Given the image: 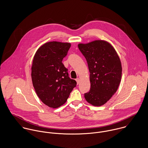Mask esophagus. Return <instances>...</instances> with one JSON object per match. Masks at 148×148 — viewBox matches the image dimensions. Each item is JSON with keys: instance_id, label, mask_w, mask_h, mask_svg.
<instances>
[{"instance_id": "esophagus-1", "label": "esophagus", "mask_w": 148, "mask_h": 148, "mask_svg": "<svg viewBox=\"0 0 148 148\" xmlns=\"http://www.w3.org/2000/svg\"><path fill=\"white\" fill-rule=\"evenodd\" d=\"M75 80H76V81H77V84H78L79 83V82H80V79H79V78H77Z\"/></svg>"}]
</instances>
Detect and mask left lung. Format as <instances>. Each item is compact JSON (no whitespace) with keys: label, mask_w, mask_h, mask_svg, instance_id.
Listing matches in <instances>:
<instances>
[{"label":"left lung","mask_w":148,"mask_h":148,"mask_svg":"<svg viewBox=\"0 0 148 148\" xmlns=\"http://www.w3.org/2000/svg\"><path fill=\"white\" fill-rule=\"evenodd\" d=\"M78 46L90 73V90L84 94V98L94 106L104 105L115 94L121 81L120 59L113 46L105 40L79 43Z\"/></svg>","instance_id":"8db88e82"}]
</instances>
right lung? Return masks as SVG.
Listing matches in <instances>:
<instances>
[{
	"instance_id": "1",
	"label": "right lung",
	"mask_w": 148,
	"mask_h": 148,
	"mask_svg": "<svg viewBox=\"0 0 148 148\" xmlns=\"http://www.w3.org/2000/svg\"><path fill=\"white\" fill-rule=\"evenodd\" d=\"M71 47L70 42L50 41L36 51L31 67V78L40 99L50 108L65 104L77 82L69 77L62 64Z\"/></svg>"
}]
</instances>
